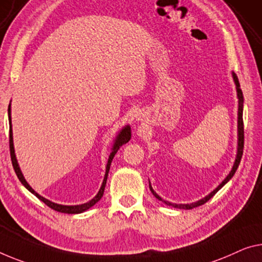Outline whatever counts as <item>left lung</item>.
Masks as SVG:
<instances>
[{"label": "left lung", "mask_w": 262, "mask_h": 262, "mask_svg": "<svg viewBox=\"0 0 262 262\" xmlns=\"http://www.w3.org/2000/svg\"><path fill=\"white\" fill-rule=\"evenodd\" d=\"M233 78H234V83L236 85V92H238V98H239V111H238V154H236V158H235V163L233 165V168L232 171L229 172V174L226 177V179L224 180L223 183H221L218 187L215 188L214 191L211 192L210 194L207 196H205L204 199H201L199 201H196V203H192V204H184V205H178V204H172V203H168V201H165L163 200L160 196L157 194V193L154 191V188H152L151 184H150V190L152 192V194H154L157 199L164 201L166 205H170V206H173L176 208H182V210H191V208H194V207H198L200 205H204L205 203H207L208 200H210L213 195L215 194L216 192H218L221 187L224 186L225 184H226L229 179L232 178L233 176H234L235 171L238 170L239 167V164H240V160H241V157H243V152H244V120H243V107H244V96H243V91H241V88H240V83H239V79L236 77L235 74H233Z\"/></svg>", "instance_id": "1"}]
</instances>
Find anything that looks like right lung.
I'll list each match as a JSON object with an SVG mask.
<instances>
[{
  "label": "right lung",
  "mask_w": 262,
  "mask_h": 262,
  "mask_svg": "<svg viewBox=\"0 0 262 262\" xmlns=\"http://www.w3.org/2000/svg\"><path fill=\"white\" fill-rule=\"evenodd\" d=\"M8 117H9V148H10V157H11V163H13V167L15 170L16 176H17V178L19 179V182H21L24 186H26L28 190H29L33 194H35L37 198L43 201L44 204L47 205V206H49L52 210L57 211V212H61V213H68V214H77V213H82L84 211L89 210L90 207L94 206V205L97 203V201L100 200L102 198L103 194H104V190H105V185H106V180H107V174H108V170H110V165L112 159H114L115 155L117 154V151L119 150V147L122 146V145L126 144L128 140L131 139V128L130 126H125L123 128L122 131H120V134L118 135L117 138L115 140V144H114V147H112V152L110 154V157H108V160H107V165H106V172H105V177H104V180H103V184H102V187H100L99 192L97 193V195L95 196L94 199H91L89 203H85V204H82V205H76V206H66V205H58V204H55L52 203V201L48 200L46 198H43L38 194V193H36L33 188L29 186V184L26 182V179H24V177L22 174L21 170H19L18 167V164H17V160H16V157H15V150H14V144H13V132H11V117H10V104H9V107H8Z\"/></svg>",
  "instance_id": "obj_1"
}]
</instances>
